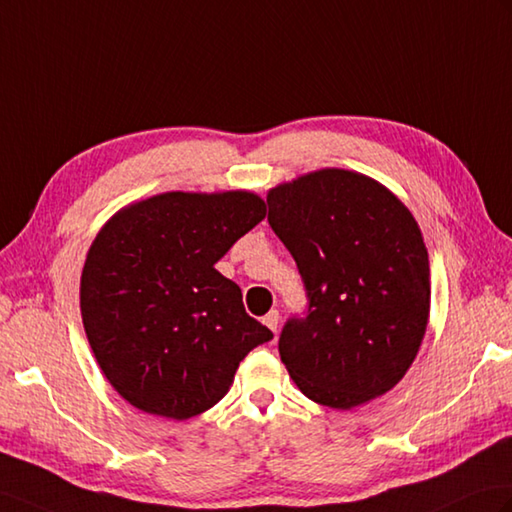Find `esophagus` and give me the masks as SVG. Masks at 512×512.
Masks as SVG:
<instances>
[{"label": "esophagus", "mask_w": 512, "mask_h": 512, "mask_svg": "<svg viewBox=\"0 0 512 512\" xmlns=\"http://www.w3.org/2000/svg\"><path fill=\"white\" fill-rule=\"evenodd\" d=\"M279 320H281L279 312H277V310H270V312L264 316V325L272 331V334H277V329H279Z\"/></svg>", "instance_id": "obj_1"}]
</instances>
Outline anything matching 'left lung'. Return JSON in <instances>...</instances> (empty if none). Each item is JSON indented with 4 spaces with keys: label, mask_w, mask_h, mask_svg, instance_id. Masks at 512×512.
Masks as SVG:
<instances>
[{
    "label": "left lung",
    "mask_w": 512,
    "mask_h": 512,
    "mask_svg": "<svg viewBox=\"0 0 512 512\" xmlns=\"http://www.w3.org/2000/svg\"><path fill=\"white\" fill-rule=\"evenodd\" d=\"M268 222L305 283L281 362L307 399L351 410L408 373L430 318V259L410 209L375 178L323 168L272 187Z\"/></svg>",
    "instance_id": "1"
}]
</instances>
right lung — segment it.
Instances as JSON below:
<instances>
[{
  "instance_id": "right-lung-1",
  "label": "right lung",
  "mask_w": 512,
  "mask_h": 512,
  "mask_svg": "<svg viewBox=\"0 0 512 512\" xmlns=\"http://www.w3.org/2000/svg\"><path fill=\"white\" fill-rule=\"evenodd\" d=\"M266 218L248 189L163 192L106 220L80 277L91 351L130 406L185 421L227 395L237 366L272 331L213 268Z\"/></svg>"
}]
</instances>
